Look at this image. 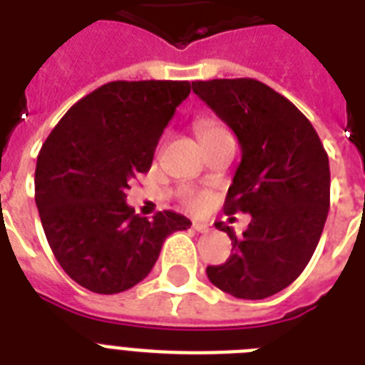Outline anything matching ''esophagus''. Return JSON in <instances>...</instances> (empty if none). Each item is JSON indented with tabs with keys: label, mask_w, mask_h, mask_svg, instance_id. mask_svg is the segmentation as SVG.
<instances>
[{
	"label": "esophagus",
	"mask_w": 365,
	"mask_h": 365,
	"mask_svg": "<svg viewBox=\"0 0 365 365\" xmlns=\"http://www.w3.org/2000/svg\"><path fill=\"white\" fill-rule=\"evenodd\" d=\"M193 229L197 231V233H208V231H210V223L193 222Z\"/></svg>",
	"instance_id": "esophagus-1"
}]
</instances>
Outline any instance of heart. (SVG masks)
I'll return each mask as SVG.
<instances>
[{"instance_id":"obj_1","label":"heart","mask_w":365,"mask_h":365,"mask_svg":"<svg viewBox=\"0 0 365 365\" xmlns=\"http://www.w3.org/2000/svg\"><path fill=\"white\" fill-rule=\"evenodd\" d=\"M195 130H197V136H199L200 143H208L212 140H217V138L227 136L229 134L225 130V126L220 121H216V119H200V121L195 123ZM183 200L191 208H200L202 202H205V197L200 193H185Z\"/></svg>"}]
</instances>
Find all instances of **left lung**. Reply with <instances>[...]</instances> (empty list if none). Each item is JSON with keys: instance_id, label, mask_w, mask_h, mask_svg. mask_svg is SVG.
I'll list each match as a JSON object with an SVG mask.
<instances>
[{"instance_id": "obj_1", "label": "left lung", "mask_w": 365, "mask_h": 365, "mask_svg": "<svg viewBox=\"0 0 365 365\" xmlns=\"http://www.w3.org/2000/svg\"><path fill=\"white\" fill-rule=\"evenodd\" d=\"M191 85L242 149L223 210L252 216L242 237L216 223L233 254L206 274L239 299H265L288 288L317 250L329 210L328 153L311 121L265 83L242 77Z\"/></svg>"}]
</instances>
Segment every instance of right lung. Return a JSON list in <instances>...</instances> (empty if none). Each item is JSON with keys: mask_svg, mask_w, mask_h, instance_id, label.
Listing matches in <instances>:
<instances>
[{"mask_svg": "<svg viewBox=\"0 0 365 365\" xmlns=\"http://www.w3.org/2000/svg\"><path fill=\"white\" fill-rule=\"evenodd\" d=\"M189 81H111L68 110L43 143L36 205L60 267L94 294H119L148 277L163 242L191 225L172 210L140 217L125 202Z\"/></svg>", "mask_w": 365, "mask_h": 365, "instance_id": "1", "label": "right lung"}]
</instances>
